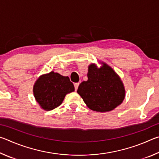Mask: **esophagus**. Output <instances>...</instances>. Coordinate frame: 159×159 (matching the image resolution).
I'll return each instance as SVG.
<instances>
[{"instance_id":"1","label":"esophagus","mask_w":159,"mask_h":159,"mask_svg":"<svg viewBox=\"0 0 159 159\" xmlns=\"http://www.w3.org/2000/svg\"><path fill=\"white\" fill-rule=\"evenodd\" d=\"M79 83H74V87H75V90H77L78 88H79Z\"/></svg>"}]
</instances>
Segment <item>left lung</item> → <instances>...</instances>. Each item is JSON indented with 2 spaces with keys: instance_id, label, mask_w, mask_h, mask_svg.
<instances>
[{
  "instance_id": "obj_1",
  "label": "left lung",
  "mask_w": 159,
  "mask_h": 159,
  "mask_svg": "<svg viewBox=\"0 0 159 159\" xmlns=\"http://www.w3.org/2000/svg\"><path fill=\"white\" fill-rule=\"evenodd\" d=\"M100 64V67L94 63L88 66V80L80 83L77 93L88 108L102 113L119 106L125 99V90L114 70L105 62Z\"/></svg>"
}]
</instances>
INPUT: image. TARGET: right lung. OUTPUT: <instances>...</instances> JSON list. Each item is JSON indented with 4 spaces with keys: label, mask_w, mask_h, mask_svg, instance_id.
Listing matches in <instances>:
<instances>
[{
    "label": "right lung",
    "mask_w": 159,
    "mask_h": 159,
    "mask_svg": "<svg viewBox=\"0 0 159 159\" xmlns=\"http://www.w3.org/2000/svg\"><path fill=\"white\" fill-rule=\"evenodd\" d=\"M74 90L73 83L68 76L53 71L40 76L33 87L35 99L45 111H50L60 106L66 94Z\"/></svg>",
    "instance_id": "add662e5"
}]
</instances>
